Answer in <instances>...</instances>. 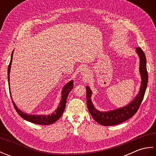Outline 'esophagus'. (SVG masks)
<instances>
[{
	"label": "esophagus",
	"mask_w": 156,
	"mask_h": 156,
	"mask_svg": "<svg viewBox=\"0 0 156 156\" xmlns=\"http://www.w3.org/2000/svg\"><path fill=\"white\" fill-rule=\"evenodd\" d=\"M86 72H87V69H82V73H84H84H86Z\"/></svg>",
	"instance_id": "obj_1"
}]
</instances>
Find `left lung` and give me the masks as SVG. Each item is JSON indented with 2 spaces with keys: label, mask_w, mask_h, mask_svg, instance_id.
Here are the masks:
<instances>
[{
  "label": "left lung",
  "mask_w": 156,
  "mask_h": 156,
  "mask_svg": "<svg viewBox=\"0 0 156 156\" xmlns=\"http://www.w3.org/2000/svg\"><path fill=\"white\" fill-rule=\"evenodd\" d=\"M136 51L140 58V71L141 75V85L140 92L138 93L136 98L130 104L125 107L118 108L115 111L102 112H100L96 110L92 105L90 100L92 92L90 88L87 87V103L88 111L94 120L100 125L104 126H112L120 124L133 117L140 107L147 88L148 74L146 67V57H145V53L140 48H137Z\"/></svg>",
  "instance_id": "left-lung-1"
}]
</instances>
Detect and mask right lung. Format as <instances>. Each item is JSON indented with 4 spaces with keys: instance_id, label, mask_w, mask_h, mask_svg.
<instances>
[{
    "instance_id": "add662e5",
    "label": "right lung",
    "mask_w": 156,
    "mask_h": 156,
    "mask_svg": "<svg viewBox=\"0 0 156 156\" xmlns=\"http://www.w3.org/2000/svg\"><path fill=\"white\" fill-rule=\"evenodd\" d=\"M12 55H13V51L12 52L11 54V62H10V64L8 66V81L9 84V73H10V69H11V62H12ZM73 84H74V82L73 81H70L69 82L66 84L62 90V101L59 103V105L57 108V110L55 111L54 113H52L51 115H27L25 113H23V112L19 110V108L16 107V106L14 103V102L12 101V104L14 105L15 109L16 111L17 112V113L21 116L22 118H23L25 120H27L29 122H34V123L39 124V125H51L54 123L56 121L58 120V119L61 117L62 115L63 112L64 111V109L66 108V100H67L68 95L69 92L71 91V90L73 88ZM9 89H10V85H9ZM10 92V90H9ZM11 93V92H10ZM11 97L12 98V97L11 95Z\"/></svg>"
}]
</instances>
